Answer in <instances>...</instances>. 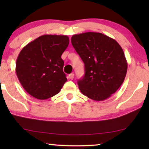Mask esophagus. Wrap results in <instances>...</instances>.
Here are the masks:
<instances>
[{
	"mask_svg": "<svg viewBox=\"0 0 149 149\" xmlns=\"http://www.w3.org/2000/svg\"><path fill=\"white\" fill-rule=\"evenodd\" d=\"M74 74H73V73H71V74L68 75V78L71 79V80H72V79H74Z\"/></svg>",
	"mask_w": 149,
	"mask_h": 149,
	"instance_id": "obj_1",
	"label": "esophagus"
}]
</instances>
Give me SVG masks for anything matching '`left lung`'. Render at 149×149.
Masks as SVG:
<instances>
[{
	"mask_svg": "<svg viewBox=\"0 0 149 149\" xmlns=\"http://www.w3.org/2000/svg\"><path fill=\"white\" fill-rule=\"evenodd\" d=\"M71 42L85 64V75L77 83L81 92L95 101L108 99L122 85L127 73L121 47L99 32L74 34Z\"/></svg>",
	"mask_w": 149,
	"mask_h": 149,
	"instance_id": "1",
	"label": "left lung"
}]
</instances>
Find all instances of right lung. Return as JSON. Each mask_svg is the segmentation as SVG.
Segmentation results:
<instances>
[{
  "mask_svg": "<svg viewBox=\"0 0 149 149\" xmlns=\"http://www.w3.org/2000/svg\"><path fill=\"white\" fill-rule=\"evenodd\" d=\"M68 44L66 35L45 34L29 42L19 52L16 74L32 97L45 100L60 92L67 81L61 56Z\"/></svg>",
  "mask_w": 149,
  "mask_h": 149,
  "instance_id": "1",
  "label": "right lung"
}]
</instances>
